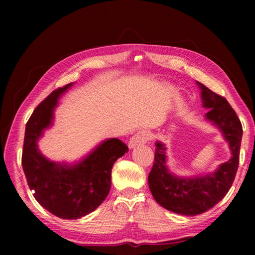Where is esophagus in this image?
I'll return each mask as SVG.
<instances>
[{
  "label": "esophagus",
  "instance_id": "esophagus-1",
  "mask_svg": "<svg viewBox=\"0 0 255 255\" xmlns=\"http://www.w3.org/2000/svg\"><path fill=\"white\" fill-rule=\"evenodd\" d=\"M151 134L149 131L147 130H140L138 131L136 134H133V137H131V139L129 140V148H134L137 147L139 144H143L145 142H148L150 140Z\"/></svg>",
  "mask_w": 255,
  "mask_h": 255
}]
</instances>
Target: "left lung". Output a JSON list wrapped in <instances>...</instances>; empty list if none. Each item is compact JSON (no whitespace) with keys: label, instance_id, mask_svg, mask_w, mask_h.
<instances>
[{"label":"left lung","instance_id":"8db88e82","mask_svg":"<svg viewBox=\"0 0 255 255\" xmlns=\"http://www.w3.org/2000/svg\"><path fill=\"white\" fill-rule=\"evenodd\" d=\"M204 107L210 108L206 118L221 129L230 144L232 158L219 166L214 174L195 178L172 175L165 165V148L156 142L154 163L148 182L155 202L165 209L184 216H196L213 208L223 199L235 181L239 166L242 125L234 108L224 96L215 93L202 83Z\"/></svg>","mask_w":255,"mask_h":255}]
</instances>
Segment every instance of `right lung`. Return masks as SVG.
Instances as JSON below:
<instances>
[{
  "mask_svg": "<svg viewBox=\"0 0 255 255\" xmlns=\"http://www.w3.org/2000/svg\"><path fill=\"white\" fill-rule=\"evenodd\" d=\"M71 85L51 92L35 108L26 124L21 153V165L35 199L51 214L63 219L83 217L104 202L111 189L113 165L128 151L122 140L113 138L71 167L57 164L41 155L37 140L51 124L59 96Z\"/></svg>",
  "mask_w": 255,
  "mask_h": 255,
  "instance_id": "obj_1",
  "label": "right lung"
}]
</instances>
